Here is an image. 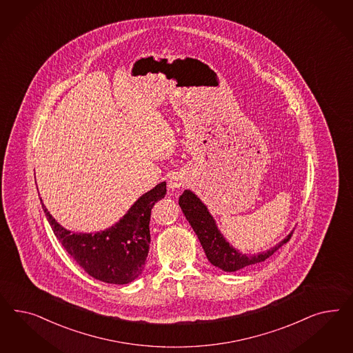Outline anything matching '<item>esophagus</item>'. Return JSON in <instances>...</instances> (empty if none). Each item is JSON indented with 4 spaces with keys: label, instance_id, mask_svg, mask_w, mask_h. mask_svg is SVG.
Segmentation results:
<instances>
[{
    "label": "esophagus",
    "instance_id": "1",
    "mask_svg": "<svg viewBox=\"0 0 353 353\" xmlns=\"http://www.w3.org/2000/svg\"><path fill=\"white\" fill-rule=\"evenodd\" d=\"M185 183H186L185 177H182L181 174H173L168 181V189L172 192H176L183 188Z\"/></svg>",
    "mask_w": 353,
    "mask_h": 353
}]
</instances>
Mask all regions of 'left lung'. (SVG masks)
I'll list each match as a JSON object with an SVG mask.
<instances>
[{
    "label": "left lung",
    "mask_w": 353,
    "mask_h": 353,
    "mask_svg": "<svg viewBox=\"0 0 353 353\" xmlns=\"http://www.w3.org/2000/svg\"><path fill=\"white\" fill-rule=\"evenodd\" d=\"M179 204L185 214L192 230L198 236L201 245L203 247L205 256L214 267L220 268L224 272H235L239 269L261 263L272 256L279 247L289 242L292 232L286 235L276 246L267 251L257 254H242L239 250L232 246L224 234L217 228L214 216L210 214L207 205L190 190H185L179 198Z\"/></svg>",
    "instance_id": "obj_1"
}]
</instances>
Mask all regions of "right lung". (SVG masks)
<instances>
[{
  "instance_id": "1",
  "label": "right lung",
  "mask_w": 353,
  "mask_h": 353,
  "mask_svg": "<svg viewBox=\"0 0 353 353\" xmlns=\"http://www.w3.org/2000/svg\"><path fill=\"white\" fill-rule=\"evenodd\" d=\"M165 185L161 182L142 194L118 223L96 233L67 230L40 201L54 234L89 276L106 283L125 285L143 272L150 248L151 208L165 196Z\"/></svg>"
}]
</instances>
